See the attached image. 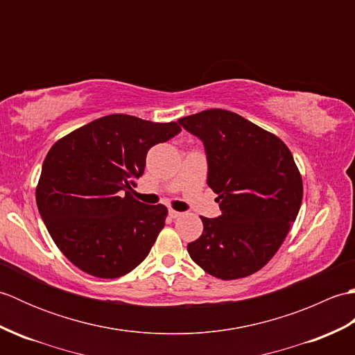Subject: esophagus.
I'll return each instance as SVG.
<instances>
[{
	"mask_svg": "<svg viewBox=\"0 0 355 355\" xmlns=\"http://www.w3.org/2000/svg\"><path fill=\"white\" fill-rule=\"evenodd\" d=\"M169 216H171V218H173V220H175V218L182 216V214L177 212V210H172V209H169Z\"/></svg>",
	"mask_w": 355,
	"mask_h": 355,
	"instance_id": "esophagus-1",
	"label": "esophagus"
}]
</instances>
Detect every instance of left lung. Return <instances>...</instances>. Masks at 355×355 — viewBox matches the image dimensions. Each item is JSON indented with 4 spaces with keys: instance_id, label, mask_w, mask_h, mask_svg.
<instances>
[{
    "instance_id": "left-lung-1",
    "label": "left lung",
    "mask_w": 355,
    "mask_h": 355,
    "mask_svg": "<svg viewBox=\"0 0 355 355\" xmlns=\"http://www.w3.org/2000/svg\"><path fill=\"white\" fill-rule=\"evenodd\" d=\"M207 155V184L221 215L201 216L202 235L187 244L195 263L218 279L250 276L273 258L302 205V177L285 143L227 110L178 120Z\"/></svg>"
}]
</instances>
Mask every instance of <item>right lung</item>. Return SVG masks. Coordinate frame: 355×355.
<instances>
[{
	"label": "right lung",
	"mask_w": 355,
	"mask_h": 355,
	"mask_svg": "<svg viewBox=\"0 0 355 355\" xmlns=\"http://www.w3.org/2000/svg\"><path fill=\"white\" fill-rule=\"evenodd\" d=\"M182 131L111 114L65 135L49 150L36 205L65 258L85 273L116 279L146 258L164 227L168 209L132 198L148 150Z\"/></svg>",
	"instance_id": "add662e5"
}]
</instances>
